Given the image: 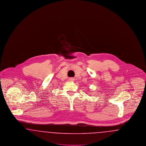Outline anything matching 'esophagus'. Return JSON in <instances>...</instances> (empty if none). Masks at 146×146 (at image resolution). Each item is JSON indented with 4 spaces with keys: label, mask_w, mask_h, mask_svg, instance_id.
<instances>
[{
    "label": "esophagus",
    "mask_w": 146,
    "mask_h": 146,
    "mask_svg": "<svg viewBox=\"0 0 146 146\" xmlns=\"http://www.w3.org/2000/svg\"><path fill=\"white\" fill-rule=\"evenodd\" d=\"M69 80H70V81H73V80H74V79L73 78H70Z\"/></svg>",
    "instance_id": "esophagus-1"
}]
</instances>
